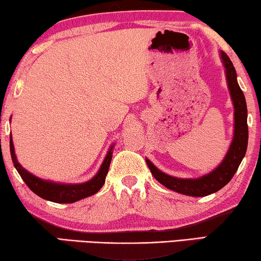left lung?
Listing matches in <instances>:
<instances>
[{
    "label": "left lung",
    "mask_w": 261,
    "mask_h": 261,
    "mask_svg": "<svg viewBox=\"0 0 261 261\" xmlns=\"http://www.w3.org/2000/svg\"><path fill=\"white\" fill-rule=\"evenodd\" d=\"M221 59H222L224 69H226V77L228 82V89L230 91L231 101L234 105V137L230 147L228 149L226 156L222 163L213 170L212 172L202 176L201 178H177L164 173L153 165L148 159H146L147 166L151 170L153 177L166 187L170 190H173L179 194L192 196V197H203L214 192L219 191L224 185L229 183L231 178L237 172L242 159L247 151L248 144V126H247V106H246L245 95L239 87L237 80V71H235L233 63L226 53L221 51Z\"/></svg>",
    "instance_id": "obj_1"
}]
</instances>
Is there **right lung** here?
Masks as SVG:
<instances>
[{
    "instance_id": "right-lung-1",
    "label": "right lung",
    "mask_w": 261,
    "mask_h": 261,
    "mask_svg": "<svg viewBox=\"0 0 261 261\" xmlns=\"http://www.w3.org/2000/svg\"><path fill=\"white\" fill-rule=\"evenodd\" d=\"M9 145L10 154H12L14 166H15V169L17 170V172H19L24 183L27 184V187L30 188L35 195H38L39 197L56 203H73L80 201L82 198L95 195L96 192L103 187V184H105L106 181V176L108 174L110 162H112L114 147V146H110L109 151L107 153L106 158L103 160L97 174H96L92 179L81 184H62L44 180L41 179V178L35 177L34 174L30 173L27 170H24L16 159L12 135H10Z\"/></svg>"
}]
</instances>
